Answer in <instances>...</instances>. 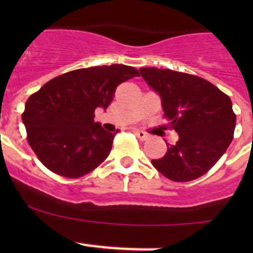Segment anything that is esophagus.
I'll list each match as a JSON object with an SVG mask.
<instances>
[{
  "mask_svg": "<svg viewBox=\"0 0 253 253\" xmlns=\"http://www.w3.org/2000/svg\"><path fill=\"white\" fill-rule=\"evenodd\" d=\"M134 134H135V135H137L140 140H147L149 137H151L148 133H146V131H142V130H138V129H135V130H134Z\"/></svg>",
  "mask_w": 253,
  "mask_h": 253,
  "instance_id": "esophagus-1",
  "label": "esophagus"
}]
</instances>
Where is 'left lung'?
Here are the masks:
<instances>
[{
	"label": "left lung",
	"mask_w": 253,
	"mask_h": 253,
	"mask_svg": "<svg viewBox=\"0 0 253 253\" xmlns=\"http://www.w3.org/2000/svg\"><path fill=\"white\" fill-rule=\"evenodd\" d=\"M147 84L161 96L169 126L178 134L167 144L154 169L176 182L205 175L222 157L233 139L236 114L229 96L198 76L169 68L139 69Z\"/></svg>",
	"instance_id": "left-lung-1"
}]
</instances>
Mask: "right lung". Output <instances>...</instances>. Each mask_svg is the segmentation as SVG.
Returning <instances> with one entry per match:
<instances>
[{
    "mask_svg": "<svg viewBox=\"0 0 253 253\" xmlns=\"http://www.w3.org/2000/svg\"><path fill=\"white\" fill-rule=\"evenodd\" d=\"M138 76L134 67L124 64L75 69L33 93L21 118L40 162L68 178L82 177L101 165L119 130H104L93 113L111 104L120 84Z\"/></svg>",
    "mask_w": 253,
    "mask_h": 253,
    "instance_id": "add662e5",
    "label": "right lung"
}]
</instances>
